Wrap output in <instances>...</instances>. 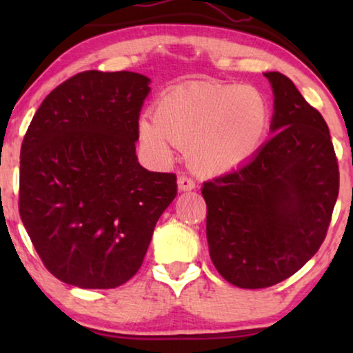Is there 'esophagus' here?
I'll return each instance as SVG.
<instances>
[{
	"label": "esophagus",
	"mask_w": 353,
	"mask_h": 353,
	"mask_svg": "<svg viewBox=\"0 0 353 353\" xmlns=\"http://www.w3.org/2000/svg\"><path fill=\"white\" fill-rule=\"evenodd\" d=\"M196 188V183L188 176H180L178 178V190L180 191H191Z\"/></svg>",
	"instance_id": "obj_1"
}]
</instances>
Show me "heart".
Wrapping results in <instances>:
<instances>
[{"label": "heart", "mask_w": 353, "mask_h": 353, "mask_svg": "<svg viewBox=\"0 0 353 353\" xmlns=\"http://www.w3.org/2000/svg\"><path fill=\"white\" fill-rule=\"evenodd\" d=\"M272 120L270 103L250 85H194L170 90L154 104L152 119L139 120V141L159 163L186 146L201 175L233 170L262 144Z\"/></svg>", "instance_id": "b5f03b06"}]
</instances>
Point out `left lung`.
Listing matches in <instances>:
<instances>
[{
  "label": "left lung",
  "mask_w": 353,
  "mask_h": 353,
  "mask_svg": "<svg viewBox=\"0 0 353 353\" xmlns=\"http://www.w3.org/2000/svg\"><path fill=\"white\" fill-rule=\"evenodd\" d=\"M272 138L236 170L202 188L215 268L243 289L292 276L320 249L339 194V167L323 115L279 72Z\"/></svg>",
  "instance_id": "8db88e82"
}]
</instances>
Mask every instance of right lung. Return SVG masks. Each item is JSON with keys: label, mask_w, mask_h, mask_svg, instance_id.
<instances>
[{"label": "right lung", "mask_w": 353, "mask_h": 353, "mask_svg": "<svg viewBox=\"0 0 353 353\" xmlns=\"http://www.w3.org/2000/svg\"><path fill=\"white\" fill-rule=\"evenodd\" d=\"M151 80L86 70L51 91L21 148L19 212L48 272L81 289H112L141 267L173 173L137 157Z\"/></svg>", "instance_id": "obj_1"}]
</instances>
